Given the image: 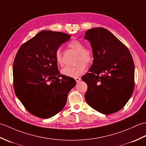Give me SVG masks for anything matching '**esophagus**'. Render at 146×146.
Returning <instances> with one entry per match:
<instances>
[{
    "label": "esophagus",
    "instance_id": "esophagus-1",
    "mask_svg": "<svg viewBox=\"0 0 146 146\" xmlns=\"http://www.w3.org/2000/svg\"><path fill=\"white\" fill-rule=\"evenodd\" d=\"M75 81H76V82H78L80 81V80H81V78H79V77H75Z\"/></svg>",
    "mask_w": 146,
    "mask_h": 146
}]
</instances>
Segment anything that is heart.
<instances>
[{"instance_id": "1", "label": "heart", "mask_w": 146, "mask_h": 146, "mask_svg": "<svg viewBox=\"0 0 146 146\" xmlns=\"http://www.w3.org/2000/svg\"><path fill=\"white\" fill-rule=\"evenodd\" d=\"M68 46L78 52L75 60L76 64L74 66H65L61 70V73L67 76H78L85 71V65L89 66L94 62L95 58L94 50L90 47H85L83 42L78 39H73L69 42ZM55 60L60 66L63 64V56L60 49H58L55 52Z\"/></svg>"}]
</instances>
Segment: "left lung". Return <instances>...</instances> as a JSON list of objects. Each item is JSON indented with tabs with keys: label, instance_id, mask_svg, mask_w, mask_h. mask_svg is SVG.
I'll return each mask as SVG.
<instances>
[{
	"label": "left lung",
	"instance_id": "obj_1",
	"mask_svg": "<svg viewBox=\"0 0 146 146\" xmlns=\"http://www.w3.org/2000/svg\"><path fill=\"white\" fill-rule=\"evenodd\" d=\"M94 52L90 72L82 77L88 86L85 100L104 114L115 113L125 106L134 92V64L127 47L103 27L85 33Z\"/></svg>",
	"mask_w": 146,
	"mask_h": 146
}]
</instances>
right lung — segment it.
<instances>
[{
    "instance_id": "1",
    "label": "right lung",
    "mask_w": 146,
    "mask_h": 146,
    "mask_svg": "<svg viewBox=\"0 0 146 146\" xmlns=\"http://www.w3.org/2000/svg\"><path fill=\"white\" fill-rule=\"evenodd\" d=\"M61 32L42 31L21 45L13 63L15 94L30 113L48 119L60 112L74 78L61 75L55 52L70 39Z\"/></svg>"
}]
</instances>
